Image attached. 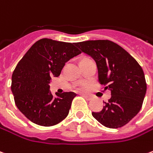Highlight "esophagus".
<instances>
[{
  "label": "esophagus",
  "instance_id": "34e87169",
  "mask_svg": "<svg viewBox=\"0 0 153 153\" xmlns=\"http://www.w3.org/2000/svg\"><path fill=\"white\" fill-rule=\"evenodd\" d=\"M85 99H87L88 100H91V99H94V96H92V95H88V94H83Z\"/></svg>",
  "mask_w": 153,
  "mask_h": 153
}]
</instances>
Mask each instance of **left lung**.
Wrapping results in <instances>:
<instances>
[{
  "instance_id": "left-lung-1",
  "label": "left lung",
  "mask_w": 153,
  "mask_h": 153,
  "mask_svg": "<svg viewBox=\"0 0 153 153\" xmlns=\"http://www.w3.org/2000/svg\"><path fill=\"white\" fill-rule=\"evenodd\" d=\"M81 52L97 64L99 82L111 90L105 106L92 115L103 126L117 128L138 114L147 91L143 70L135 59L117 44L108 39L87 40L75 44Z\"/></svg>"
}]
</instances>
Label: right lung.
<instances>
[{
	"label": "right lung",
	"mask_w": 153,
	"mask_h": 153,
	"mask_svg": "<svg viewBox=\"0 0 153 153\" xmlns=\"http://www.w3.org/2000/svg\"><path fill=\"white\" fill-rule=\"evenodd\" d=\"M74 43L41 39L25 53L12 74L11 91L18 109L32 123L51 127L58 124L69 114L73 92H50L51 78L59 76L70 59L81 54Z\"/></svg>",
	"instance_id": "1"
}]
</instances>
